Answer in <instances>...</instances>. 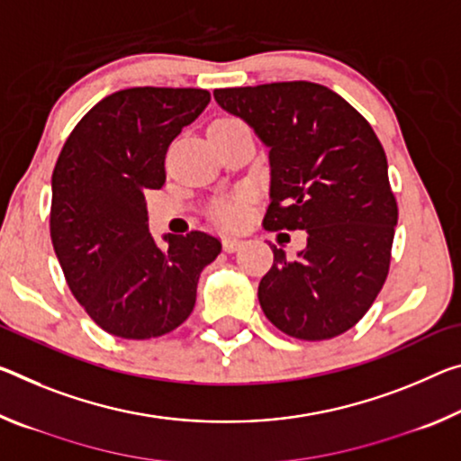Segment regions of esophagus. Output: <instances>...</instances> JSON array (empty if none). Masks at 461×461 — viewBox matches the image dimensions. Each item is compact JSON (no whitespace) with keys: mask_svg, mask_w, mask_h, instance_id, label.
Segmentation results:
<instances>
[{"mask_svg":"<svg viewBox=\"0 0 461 461\" xmlns=\"http://www.w3.org/2000/svg\"><path fill=\"white\" fill-rule=\"evenodd\" d=\"M242 244H244L242 240H238V238H225L223 240V250L225 252H236Z\"/></svg>","mask_w":461,"mask_h":461,"instance_id":"1","label":"esophagus"}]
</instances>
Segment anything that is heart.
<instances>
[{
    "label": "heart",
    "instance_id": "obj_1",
    "mask_svg": "<svg viewBox=\"0 0 461 461\" xmlns=\"http://www.w3.org/2000/svg\"><path fill=\"white\" fill-rule=\"evenodd\" d=\"M217 122H240L238 119H219ZM211 215H213L215 221L221 225V228H236L244 221L246 217V209H244V199L240 196V199H233V201H219L213 211H211Z\"/></svg>",
    "mask_w": 461,
    "mask_h": 461
}]
</instances>
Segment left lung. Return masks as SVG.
<instances>
[{
    "instance_id": "1",
    "label": "left lung",
    "mask_w": 461,
    "mask_h": 461,
    "mask_svg": "<svg viewBox=\"0 0 461 461\" xmlns=\"http://www.w3.org/2000/svg\"><path fill=\"white\" fill-rule=\"evenodd\" d=\"M270 159L267 230H305L308 246L275 260L258 285L265 316L299 340H328L374 305L390 273L398 203L375 131L345 98L312 82L221 87Z\"/></svg>"
}]
</instances>
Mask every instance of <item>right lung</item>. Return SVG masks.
<instances>
[{"mask_svg":"<svg viewBox=\"0 0 461 461\" xmlns=\"http://www.w3.org/2000/svg\"><path fill=\"white\" fill-rule=\"evenodd\" d=\"M199 87H129L102 98L65 141L53 170L50 240L73 297L102 330L129 340L191 316L201 270L221 242L193 230L159 250L145 191L166 182V151L209 104Z\"/></svg>","mask_w":461,"mask_h":461,"instance_id":"add662e5","label":"right lung"}]
</instances>
